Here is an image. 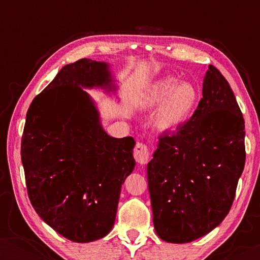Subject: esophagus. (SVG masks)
<instances>
[{
	"label": "esophagus",
	"mask_w": 260,
	"mask_h": 260,
	"mask_svg": "<svg viewBox=\"0 0 260 260\" xmlns=\"http://www.w3.org/2000/svg\"><path fill=\"white\" fill-rule=\"evenodd\" d=\"M134 157L138 165H147L150 157V150H149L148 145L143 143H137L134 149Z\"/></svg>",
	"instance_id": "34e87169"
}]
</instances>
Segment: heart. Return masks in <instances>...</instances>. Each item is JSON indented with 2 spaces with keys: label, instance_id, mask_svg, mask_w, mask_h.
Returning <instances> with one entry per match:
<instances>
[{
  "label": "heart",
  "instance_id": "obj_1",
  "mask_svg": "<svg viewBox=\"0 0 260 260\" xmlns=\"http://www.w3.org/2000/svg\"><path fill=\"white\" fill-rule=\"evenodd\" d=\"M200 101V92L194 84L176 77L162 78L151 85L143 97V106L156 109L154 124L158 130L176 129L193 115Z\"/></svg>",
  "mask_w": 260,
  "mask_h": 260
}]
</instances>
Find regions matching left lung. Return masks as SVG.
I'll list each match as a JSON object with an SVG mask.
<instances>
[{
	"label": "left lung",
	"instance_id": "left-lung-1",
	"mask_svg": "<svg viewBox=\"0 0 260 260\" xmlns=\"http://www.w3.org/2000/svg\"><path fill=\"white\" fill-rule=\"evenodd\" d=\"M201 101L175 134L158 138L148 165L154 227L168 243L197 240L232 207L244 170L245 120L225 77L213 65Z\"/></svg>",
	"mask_w": 260,
	"mask_h": 260
}]
</instances>
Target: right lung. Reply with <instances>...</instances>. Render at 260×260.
Masks as SVG:
<instances>
[{
	"label": "right lung",
	"mask_w": 260,
	"mask_h": 260,
	"mask_svg": "<svg viewBox=\"0 0 260 260\" xmlns=\"http://www.w3.org/2000/svg\"><path fill=\"white\" fill-rule=\"evenodd\" d=\"M111 81L108 65L80 59L33 99L21 140L30 204L76 243L101 239L115 223L120 187L135 168L133 137H110L83 87Z\"/></svg>",
	"instance_id": "1"
}]
</instances>
